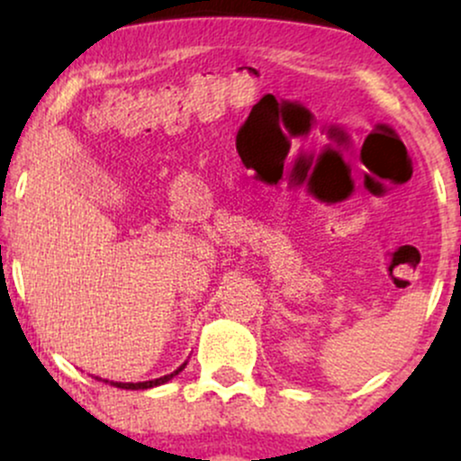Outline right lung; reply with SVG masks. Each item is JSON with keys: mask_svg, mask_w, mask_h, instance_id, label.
Returning a JSON list of instances; mask_svg holds the SVG:
<instances>
[{"mask_svg": "<svg viewBox=\"0 0 461 461\" xmlns=\"http://www.w3.org/2000/svg\"><path fill=\"white\" fill-rule=\"evenodd\" d=\"M184 366H186V364H182V366H179L177 370H173L171 375H164V377H160V379H151V382L121 384V382H108V379H104V382H105V384H110V385H116V388H123V390H147V388H153V385H162V384H167L168 379H173V377H176L177 373H182Z\"/></svg>", "mask_w": 461, "mask_h": 461, "instance_id": "obj_1", "label": "right lung"}]
</instances>
